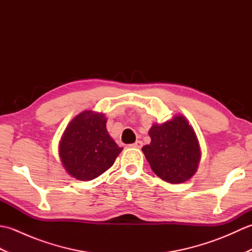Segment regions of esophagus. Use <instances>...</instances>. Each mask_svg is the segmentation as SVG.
I'll list each match as a JSON object with an SVG mask.
<instances>
[{
  "label": "esophagus",
  "mask_w": 252,
  "mask_h": 252,
  "mask_svg": "<svg viewBox=\"0 0 252 252\" xmlns=\"http://www.w3.org/2000/svg\"><path fill=\"white\" fill-rule=\"evenodd\" d=\"M143 145L142 141H136L134 144H131L130 147H133V148H141Z\"/></svg>",
  "instance_id": "1"
}]
</instances>
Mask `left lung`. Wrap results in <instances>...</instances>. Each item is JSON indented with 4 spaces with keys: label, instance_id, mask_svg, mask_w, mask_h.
I'll use <instances>...</instances> for the list:
<instances>
[{
    "label": "left lung",
    "instance_id": "8db88e82",
    "mask_svg": "<svg viewBox=\"0 0 252 252\" xmlns=\"http://www.w3.org/2000/svg\"><path fill=\"white\" fill-rule=\"evenodd\" d=\"M152 142L143 146L151 168L168 183H184L196 173L200 160L197 136L183 116L161 125H154L148 132Z\"/></svg>",
    "mask_w": 252,
    "mask_h": 252
}]
</instances>
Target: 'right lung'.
<instances>
[{
  "instance_id": "obj_1",
  "label": "right lung",
  "mask_w": 252,
  "mask_h": 252,
  "mask_svg": "<svg viewBox=\"0 0 252 252\" xmlns=\"http://www.w3.org/2000/svg\"><path fill=\"white\" fill-rule=\"evenodd\" d=\"M106 117L85 110L71 120L62 136L60 156L67 172L80 181H91L114 164L122 151L106 129Z\"/></svg>"
}]
</instances>
